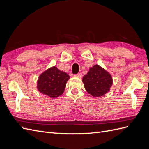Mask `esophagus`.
I'll use <instances>...</instances> for the list:
<instances>
[{
  "label": "esophagus",
  "instance_id": "esophagus-1",
  "mask_svg": "<svg viewBox=\"0 0 149 149\" xmlns=\"http://www.w3.org/2000/svg\"><path fill=\"white\" fill-rule=\"evenodd\" d=\"M74 76L75 77H78V78H81L82 77V74H81V73H78V74H74Z\"/></svg>",
  "mask_w": 149,
  "mask_h": 149
}]
</instances>
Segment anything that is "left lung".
Returning <instances> with one entry per match:
<instances>
[{
	"label": "left lung",
	"instance_id": "1",
	"mask_svg": "<svg viewBox=\"0 0 149 149\" xmlns=\"http://www.w3.org/2000/svg\"><path fill=\"white\" fill-rule=\"evenodd\" d=\"M85 89L94 97H101L109 91L113 80L109 72L98 65L91 67L82 79Z\"/></svg>",
	"mask_w": 149,
	"mask_h": 149
}]
</instances>
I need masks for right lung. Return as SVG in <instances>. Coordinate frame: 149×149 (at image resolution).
Here are the masks:
<instances>
[{
    "mask_svg": "<svg viewBox=\"0 0 149 149\" xmlns=\"http://www.w3.org/2000/svg\"><path fill=\"white\" fill-rule=\"evenodd\" d=\"M70 76L56 66L47 69L39 76L37 81L38 91L49 97L56 98L64 93Z\"/></svg>",
    "mask_w": 149,
    "mask_h": 149,
    "instance_id": "obj_1",
    "label": "right lung"
}]
</instances>
